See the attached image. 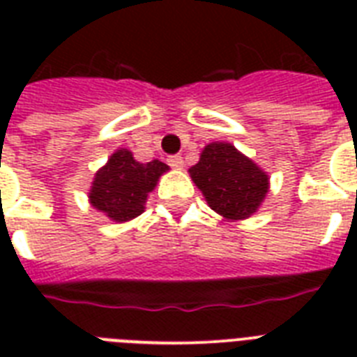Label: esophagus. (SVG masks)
I'll return each mask as SVG.
<instances>
[{
	"label": "esophagus",
	"instance_id": "1",
	"mask_svg": "<svg viewBox=\"0 0 357 357\" xmlns=\"http://www.w3.org/2000/svg\"><path fill=\"white\" fill-rule=\"evenodd\" d=\"M168 165L176 170H181L183 168V157L181 155H170L168 157Z\"/></svg>",
	"mask_w": 357,
	"mask_h": 357
}]
</instances>
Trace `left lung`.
Segmentation results:
<instances>
[{
	"label": "left lung",
	"instance_id": "8db88e82",
	"mask_svg": "<svg viewBox=\"0 0 357 357\" xmlns=\"http://www.w3.org/2000/svg\"><path fill=\"white\" fill-rule=\"evenodd\" d=\"M189 174L213 211L228 220L254 215L268 192L266 172L229 142L207 144Z\"/></svg>",
	"mask_w": 357,
	"mask_h": 357
}]
</instances>
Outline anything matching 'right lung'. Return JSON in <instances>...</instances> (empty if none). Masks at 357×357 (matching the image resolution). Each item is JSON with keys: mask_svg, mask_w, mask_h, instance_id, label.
<instances>
[{"mask_svg": "<svg viewBox=\"0 0 357 357\" xmlns=\"http://www.w3.org/2000/svg\"><path fill=\"white\" fill-rule=\"evenodd\" d=\"M167 170L159 159L139 162L126 148L116 150L94 176L91 206L114 222H128L144 211L146 198Z\"/></svg>", "mask_w": 357, "mask_h": 357, "instance_id": "obj_1", "label": "right lung"}]
</instances>
